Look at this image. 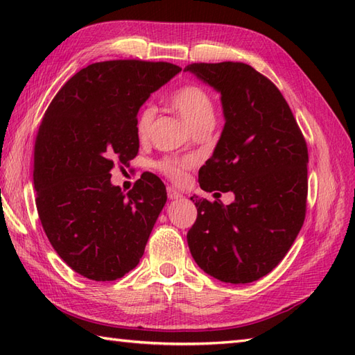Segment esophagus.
<instances>
[{
  "label": "esophagus",
  "instance_id": "1",
  "mask_svg": "<svg viewBox=\"0 0 355 355\" xmlns=\"http://www.w3.org/2000/svg\"><path fill=\"white\" fill-rule=\"evenodd\" d=\"M168 198L169 200L182 198V192H178L177 189H173V187H168Z\"/></svg>",
  "mask_w": 355,
  "mask_h": 355
}]
</instances>
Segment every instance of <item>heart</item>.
<instances>
[{"label":"heart","instance_id":"b5f03b06","mask_svg":"<svg viewBox=\"0 0 355 355\" xmlns=\"http://www.w3.org/2000/svg\"><path fill=\"white\" fill-rule=\"evenodd\" d=\"M169 103L184 122L192 128V131H197L200 128L215 125V103L212 97L205 88L195 84H186L178 87L175 92L169 96ZM155 119V110L148 105L143 107L137 119H135V134L140 140H146L153 128ZM192 164L191 160H178V158H163L158 162V169L172 182H183L186 175V169Z\"/></svg>","mask_w":355,"mask_h":355}]
</instances>
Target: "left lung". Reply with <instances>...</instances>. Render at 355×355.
Returning a JSON list of instances; mask_svg holds the SVG:
<instances>
[{"label":"left lung","instance_id":"left-lung-1","mask_svg":"<svg viewBox=\"0 0 355 355\" xmlns=\"http://www.w3.org/2000/svg\"><path fill=\"white\" fill-rule=\"evenodd\" d=\"M184 70L221 93L225 117L214 155L198 172L201 189L235 193L229 206L195 198L187 244L215 279L258 281L284 259L305 221V137L282 93L253 67L200 62Z\"/></svg>","mask_w":355,"mask_h":355}]
</instances>
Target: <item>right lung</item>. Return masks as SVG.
Segmentation results:
<instances>
[{
  "label": "right lung",
  "mask_w": 355,
  "mask_h": 355,
  "mask_svg": "<svg viewBox=\"0 0 355 355\" xmlns=\"http://www.w3.org/2000/svg\"><path fill=\"white\" fill-rule=\"evenodd\" d=\"M180 71L140 59L96 62L67 80L45 111L33 150L36 209L50 244L80 276L116 281L140 262L166 187L146 172L123 193L111 169L137 155L140 107Z\"/></svg>",
  "instance_id": "right-lung-1"
}]
</instances>
